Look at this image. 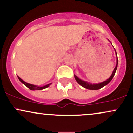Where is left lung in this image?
Returning <instances> with one entry per match:
<instances>
[{
	"instance_id": "8db88e82",
	"label": "left lung",
	"mask_w": 133,
	"mask_h": 133,
	"mask_svg": "<svg viewBox=\"0 0 133 133\" xmlns=\"http://www.w3.org/2000/svg\"><path fill=\"white\" fill-rule=\"evenodd\" d=\"M109 42H110V41H109ZM114 51H115L116 55V65L115 68L114 69L112 74H111V76L109 77V79H108L106 81H103L102 82H99V83L92 84V83H90V82L85 81L82 80V79H79L78 77H77L76 75H74V78H75L76 81L77 82V83H78L79 84H80L81 86L84 87V88H86V89H90V90L99 89H101V88H103V87L106 86L108 84H109V82H110L112 80V78H113L114 74H115V73H116V70H117V53H116V51L115 49H114Z\"/></svg>"
}]
</instances>
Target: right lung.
I'll list each match as a JSON object with an SVG mask.
<instances>
[{
  "label": "right lung",
  "mask_w": 133,
  "mask_h": 133,
  "mask_svg": "<svg viewBox=\"0 0 133 133\" xmlns=\"http://www.w3.org/2000/svg\"><path fill=\"white\" fill-rule=\"evenodd\" d=\"M17 77H18V79H19L20 81L22 82V84H24L26 87H27L29 89H30V90H33V91L34 90H42V89H45V88H48V87L52 84V83L48 84L45 85V86H36V85H34V84H31L27 83V82H25L24 81H23L21 78H20L19 76H17Z\"/></svg>",
  "instance_id": "add662e5"
}]
</instances>
